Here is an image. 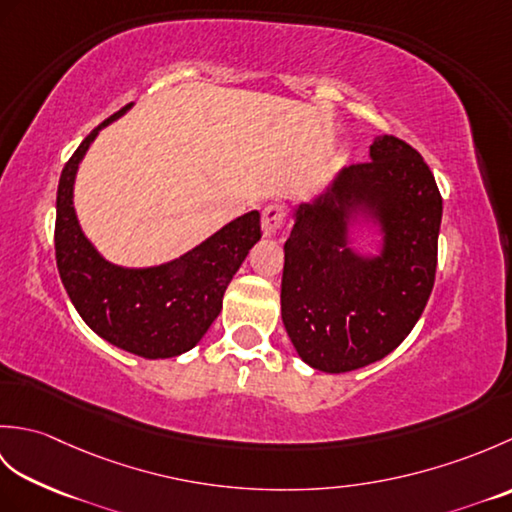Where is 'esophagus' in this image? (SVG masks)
Segmentation results:
<instances>
[{"label":"esophagus","instance_id":"1","mask_svg":"<svg viewBox=\"0 0 512 512\" xmlns=\"http://www.w3.org/2000/svg\"><path fill=\"white\" fill-rule=\"evenodd\" d=\"M288 211L284 204H268L262 211V231L266 237H273L286 224Z\"/></svg>","mask_w":512,"mask_h":512}]
</instances>
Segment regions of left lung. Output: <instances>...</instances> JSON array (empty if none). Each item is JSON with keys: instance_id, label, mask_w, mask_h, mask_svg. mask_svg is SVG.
<instances>
[{"instance_id": "left-lung-1", "label": "left lung", "mask_w": 512, "mask_h": 512, "mask_svg": "<svg viewBox=\"0 0 512 512\" xmlns=\"http://www.w3.org/2000/svg\"><path fill=\"white\" fill-rule=\"evenodd\" d=\"M369 158L299 206L284 244L281 319L303 361L330 374L394 352L436 281L442 195L429 165L396 136H378ZM356 208L384 228L378 258L356 256L346 244Z\"/></svg>"}]
</instances>
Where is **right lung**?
Returning a JSON list of instances; mask_svg holds the SVG:
<instances>
[{"label": "right lung", "mask_w": 512, "mask_h": 512, "mask_svg": "<svg viewBox=\"0 0 512 512\" xmlns=\"http://www.w3.org/2000/svg\"><path fill=\"white\" fill-rule=\"evenodd\" d=\"M129 107L132 103L94 127L65 162L57 189L54 253L76 312L101 339L143 358H171L191 350L211 328L226 286L262 237V226L259 213L250 211L169 264L121 268L105 262L76 220L72 187L99 129Z\"/></svg>", "instance_id": "obj_1"}]
</instances>
